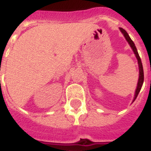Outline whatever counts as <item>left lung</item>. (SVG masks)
Here are the masks:
<instances>
[{
  "label": "left lung",
  "mask_w": 151,
  "mask_h": 151,
  "mask_svg": "<svg viewBox=\"0 0 151 151\" xmlns=\"http://www.w3.org/2000/svg\"><path fill=\"white\" fill-rule=\"evenodd\" d=\"M119 29H120V31L122 32V33L124 34V36L126 38V40L128 41V43L130 45V47L132 48V50L134 51V55L136 56L137 60H138V64H139V81H138V84H137V88L136 91H135V94H134V101L136 99L137 96H138V94H139V92L141 90V87H142L143 86V82H144V70H143V65H142V62H141V60H140V57H139V55L138 54V51H137L136 47H135V45L134 44V42L132 41V39L130 38V37L129 36V34H128V32L125 31L124 28H122V27H119Z\"/></svg>",
  "instance_id": "8db88e82"
}]
</instances>
